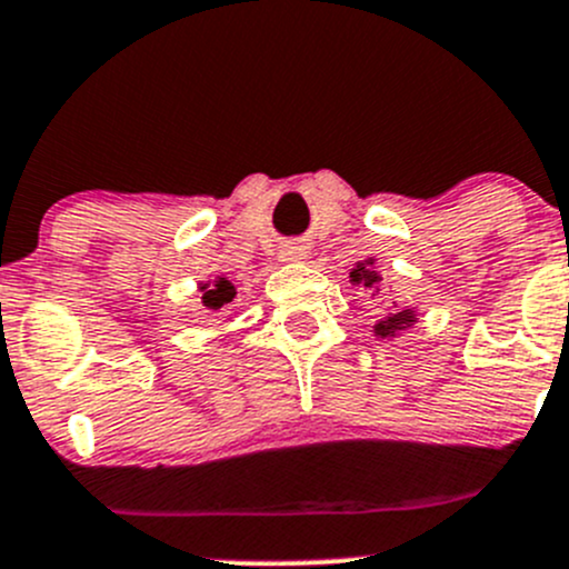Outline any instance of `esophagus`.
I'll return each mask as SVG.
<instances>
[{"mask_svg":"<svg viewBox=\"0 0 569 569\" xmlns=\"http://www.w3.org/2000/svg\"><path fill=\"white\" fill-rule=\"evenodd\" d=\"M306 256H308V250L297 242H289L280 248V261H302Z\"/></svg>","mask_w":569,"mask_h":569,"instance_id":"obj_1","label":"esophagus"}]
</instances>
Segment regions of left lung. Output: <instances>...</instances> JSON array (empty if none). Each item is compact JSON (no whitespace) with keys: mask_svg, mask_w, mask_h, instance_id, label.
Masks as SVG:
<instances>
[{"mask_svg":"<svg viewBox=\"0 0 569 569\" xmlns=\"http://www.w3.org/2000/svg\"><path fill=\"white\" fill-rule=\"evenodd\" d=\"M349 283L358 286V289H363V291H371V297L382 295V274H380V269H377V258H366V261L355 263L352 272H349ZM416 321H418L416 308H407V306L396 308V302H393L391 311L377 321L375 330L371 332H375L377 338H396L399 332L410 330Z\"/></svg>","mask_w":569,"mask_h":569,"instance_id":"1","label":"left lung"}]
</instances>
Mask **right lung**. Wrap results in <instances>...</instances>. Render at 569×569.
Returning <instances> with one entry per match:
<instances>
[{
    "mask_svg": "<svg viewBox=\"0 0 569 569\" xmlns=\"http://www.w3.org/2000/svg\"><path fill=\"white\" fill-rule=\"evenodd\" d=\"M200 289V302L206 306V311H220L228 302H233L237 297V286L226 278V274H217L214 280H203L198 286Z\"/></svg>",
    "mask_w": 569,
    "mask_h": 569,
    "instance_id": "1",
    "label": "right lung"
}]
</instances>
